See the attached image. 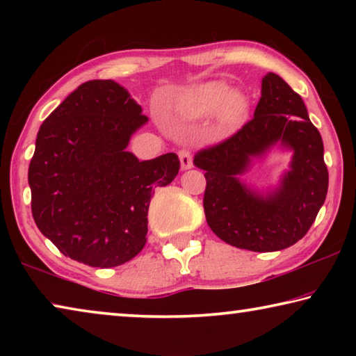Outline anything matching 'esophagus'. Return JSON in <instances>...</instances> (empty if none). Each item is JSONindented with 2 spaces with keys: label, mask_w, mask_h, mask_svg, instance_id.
<instances>
[{
  "label": "esophagus",
  "mask_w": 356,
  "mask_h": 356,
  "mask_svg": "<svg viewBox=\"0 0 356 356\" xmlns=\"http://www.w3.org/2000/svg\"><path fill=\"white\" fill-rule=\"evenodd\" d=\"M179 159H180V166H182L184 171L190 170V168L193 166V155H191L190 150H186V149L180 150Z\"/></svg>",
  "instance_id": "obj_1"
}]
</instances>
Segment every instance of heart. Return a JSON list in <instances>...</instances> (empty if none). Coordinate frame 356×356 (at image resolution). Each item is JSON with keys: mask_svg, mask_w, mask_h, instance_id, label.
<instances>
[{"mask_svg": "<svg viewBox=\"0 0 356 356\" xmlns=\"http://www.w3.org/2000/svg\"><path fill=\"white\" fill-rule=\"evenodd\" d=\"M248 102L242 92L231 89L226 81L212 80L193 88L184 95L179 104V111L186 119L207 118L218 111V118L222 124H236L242 119Z\"/></svg>", "mask_w": 356, "mask_h": 356, "instance_id": "obj_1", "label": "heart"}]
</instances>
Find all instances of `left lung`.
<instances>
[{"label": "left lung", "instance_id": "left-lung-1", "mask_svg": "<svg viewBox=\"0 0 356 356\" xmlns=\"http://www.w3.org/2000/svg\"><path fill=\"white\" fill-rule=\"evenodd\" d=\"M273 147L293 152L275 189L261 192L239 176ZM206 171L204 212L210 229L236 248L270 252L297 243L314 222L328 191L323 143L300 95L280 75L262 78L254 118L236 135L197 152Z\"/></svg>", "mask_w": 356, "mask_h": 356}]
</instances>
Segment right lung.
<instances>
[{"instance_id": "right-lung-1", "label": "right lung", "mask_w": 356, "mask_h": 356, "mask_svg": "<svg viewBox=\"0 0 356 356\" xmlns=\"http://www.w3.org/2000/svg\"><path fill=\"white\" fill-rule=\"evenodd\" d=\"M147 120L124 86L92 80L40 125L28 171L31 210L65 257L110 268L144 248L150 197L180 168L172 152L144 161L129 152Z\"/></svg>"}]
</instances>
